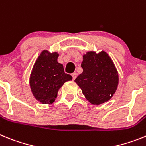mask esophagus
I'll return each mask as SVG.
<instances>
[{"label": "esophagus", "instance_id": "1", "mask_svg": "<svg viewBox=\"0 0 146 146\" xmlns=\"http://www.w3.org/2000/svg\"><path fill=\"white\" fill-rule=\"evenodd\" d=\"M76 76H77V74L76 73H72V77H73V80H75L76 78Z\"/></svg>", "mask_w": 146, "mask_h": 146}]
</instances>
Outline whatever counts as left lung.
Listing matches in <instances>:
<instances>
[{
	"instance_id": "8db88e82",
	"label": "left lung",
	"mask_w": 146,
	"mask_h": 146,
	"mask_svg": "<svg viewBox=\"0 0 146 146\" xmlns=\"http://www.w3.org/2000/svg\"><path fill=\"white\" fill-rule=\"evenodd\" d=\"M83 72L75 79L85 98L92 104L109 101L117 90L118 74L106 52L90 51L83 56Z\"/></svg>"
}]
</instances>
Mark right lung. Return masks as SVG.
I'll use <instances>...</instances> for the list:
<instances>
[{
    "label": "right lung",
    "mask_w": 146,
    "mask_h": 146,
    "mask_svg": "<svg viewBox=\"0 0 146 146\" xmlns=\"http://www.w3.org/2000/svg\"><path fill=\"white\" fill-rule=\"evenodd\" d=\"M58 56L57 53L49 54L44 50L33 67L30 86L35 98L42 104L53 103L59 88L73 78L64 73L63 65L57 62Z\"/></svg>",
    "instance_id": "right-lung-1"
}]
</instances>
